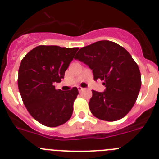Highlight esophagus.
<instances>
[{"label":"esophagus","mask_w":159,"mask_h":159,"mask_svg":"<svg viewBox=\"0 0 159 159\" xmlns=\"http://www.w3.org/2000/svg\"><path fill=\"white\" fill-rule=\"evenodd\" d=\"M78 90H79V92H81V91H83V90H84V88H81V87H78Z\"/></svg>","instance_id":"34e87169"}]
</instances>
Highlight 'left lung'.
Returning a JSON list of instances; mask_svg holds the SVG:
<instances>
[{"instance_id": "obj_1", "label": "left lung", "mask_w": 159, "mask_h": 159, "mask_svg": "<svg viewBox=\"0 0 159 159\" xmlns=\"http://www.w3.org/2000/svg\"><path fill=\"white\" fill-rule=\"evenodd\" d=\"M92 70L94 80L103 81L106 90H92L90 111L104 121H117L133 107L142 80L139 66L130 53L110 40H100L81 48L75 57Z\"/></svg>"}]
</instances>
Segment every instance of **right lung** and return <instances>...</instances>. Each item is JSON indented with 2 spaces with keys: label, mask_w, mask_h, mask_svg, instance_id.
<instances>
[{
  "label": "right lung",
  "mask_w": 159,
  "mask_h": 159,
  "mask_svg": "<svg viewBox=\"0 0 159 159\" xmlns=\"http://www.w3.org/2000/svg\"><path fill=\"white\" fill-rule=\"evenodd\" d=\"M79 48L40 45L22 59L18 71V88L25 107L31 116L48 127L68 121L79 92L56 89L55 83L64 78V73Z\"/></svg>",
  "instance_id": "add662e5"
}]
</instances>
